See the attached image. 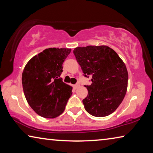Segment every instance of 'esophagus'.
<instances>
[{
	"label": "esophagus",
	"instance_id": "obj_1",
	"mask_svg": "<svg viewBox=\"0 0 153 153\" xmlns=\"http://www.w3.org/2000/svg\"><path fill=\"white\" fill-rule=\"evenodd\" d=\"M79 86V83H77V84H75L74 86V88H75V89H77V88H78Z\"/></svg>",
	"mask_w": 153,
	"mask_h": 153
}]
</instances>
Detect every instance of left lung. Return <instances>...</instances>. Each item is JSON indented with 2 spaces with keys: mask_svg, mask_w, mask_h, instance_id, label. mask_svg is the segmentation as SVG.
Returning a JSON list of instances; mask_svg holds the SVG:
<instances>
[{
  "mask_svg": "<svg viewBox=\"0 0 153 153\" xmlns=\"http://www.w3.org/2000/svg\"><path fill=\"white\" fill-rule=\"evenodd\" d=\"M74 54L84 76L92 77L91 85L85 86L88 91L82 100L85 109L94 117L109 115L126 94L128 73L125 63L107 46L77 47Z\"/></svg>",
  "mask_w": 153,
  "mask_h": 153,
  "instance_id": "obj_1",
  "label": "left lung"
}]
</instances>
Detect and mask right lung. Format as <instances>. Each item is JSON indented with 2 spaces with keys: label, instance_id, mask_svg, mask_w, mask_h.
<instances>
[{
  "label": "right lung",
  "instance_id": "add662e5",
  "mask_svg": "<svg viewBox=\"0 0 153 153\" xmlns=\"http://www.w3.org/2000/svg\"><path fill=\"white\" fill-rule=\"evenodd\" d=\"M71 48H49L27 62L22 73L23 90L28 104L45 118L63 112L72 87L62 81L63 63Z\"/></svg>",
  "mask_w": 153,
  "mask_h": 153
}]
</instances>
